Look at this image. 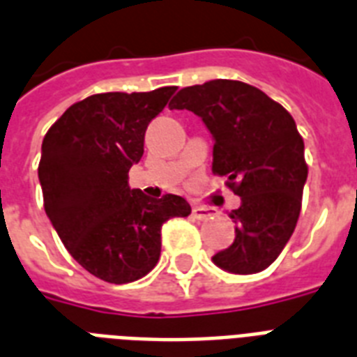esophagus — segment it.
Masks as SVG:
<instances>
[{
    "mask_svg": "<svg viewBox=\"0 0 357 357\" xmlns=\"http://www.w3.org/2000/svg\"><path fill=\"white\" fill-rule=\"evenodd\" d=\"M192 216L196 220H208V218H214L216 214H214L213 208H207V207H194L192 208Z\"/></svg>",
    "mask_w": 357,
    "mask_h": 357,
    "instance_id": "1",
    "label": "esophagus"
}]
</instances>
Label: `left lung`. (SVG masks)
<instances>
[{"instance_id":"left-lung-1","label":"left lung","mask_w":357,"mask_h":357,"mask_svg":"<svg viewBox=\"0 0 357 357\" xmlns=\"http://www.w3.org/2000/svg\"><path fill=\"white\" fill-rule=\"evenodd\" d=\"M169 108L202 117L214 137L213 174L242 199L229 214L236 238L213 262L229 273H259L288 244L303 205L308 165L294 117L259 88L224 78L183 88Z\"/></svg>"}]
</instances>
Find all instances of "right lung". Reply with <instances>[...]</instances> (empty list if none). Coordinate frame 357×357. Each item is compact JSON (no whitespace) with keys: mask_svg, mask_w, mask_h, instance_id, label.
<instances>
[{"mask_svg":"<svg viewBox=\"0 0 357 357\" xmlns=\"http://www.w3.org/2000/svg\"><path fill=\"white\" fill-rule=\"evenodd\" d=\"M174 91L91 95L69 106L43 137L38 178L45 214L69 255L106 282H133L152 271L165 222L190 214L181 196L155 199L128 187L144 132Z\"/></svg>","mask_w":357,"mask_h":357,"instance_id":"right-lung-1","label":"right lung"}]
</instances>
